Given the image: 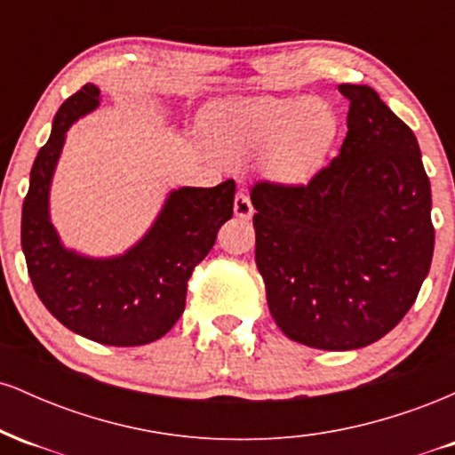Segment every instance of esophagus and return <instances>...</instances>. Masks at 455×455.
<instances>
[{
  "label": "esophagus",
  "mask_w": 455,
  "mask_h": 455,
  "mask_svg": "<svg viewBox=\"0 0 455 455\" xmlns=\"http://www.w3.org/2000/svg\"><path fill=\"white\" fill-rule=\"evenodd\" d=\"M233 210H235V216L242 218V220H250V218H252L254 207H252V201H250L248 192H245V190L237 192V196H235Z\"/></svg>",
  "instance_id": "esophagus-1"
}]
</instances>
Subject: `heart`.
Here are the masks:
<instances>
[{
  "label": "heart",
  "mask_w": 455,
  "mask_h": 455,
  "mask_svg": "<svg viewBox=\"0 0 455 455\" xmlns=\"http://www.w3.org/2000/svg\"><path fill=\"white\" fill-rule=\"evenodd\" d=\"M340 132L336 108L323 98H252L218 108L210 139L224 162H245L267 151V169L286 184H301L325 164Z\"/></svg>",
  "instance_id": "b5f03b06"
}]
</instances>
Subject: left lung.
<instances>
[{
  "instance_id": "1",
  "label": "left lung",
  "mask_w": 455,
  "mask_h": 455,
  "mask_svg": "<svg viewBox=\"0 0 455 455\" xmlns=\"http://www.w3.org/2000/svg\"><path fill=\"white\" fill-rule=\"evenodd\" d=\"M348 102L340 154L307 184L250 190L267 306L284 336L353 351L415 304L435 252L432 195L412 130L368 85Z\"/></svg>"
}]
</instances>
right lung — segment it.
I'll return each mask as SVG.
<instances>
[{
	"label": "right lung",
	"mask_w": 455,
	"mask_h": 455,
	"mask_svg": "<svg viewBox=\"0 0 455 455\" xmlns=\"http://www.w3.org/2000/svg\"><path fill=\"white\" fill-rule=\"evenodd\" d=\"M98 104L100 90L87 83L57 111L31 166L20 245L36 293L61 325L108 347H140L184 315L188 280L233 216L235 181L171 192L154 227L122 257L90 259L66 250L49 218L51 180L68 128Z\"/></svg>",
	"instance_id": "right-lung-1"
}]
</instances>
